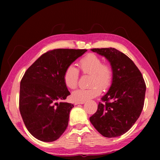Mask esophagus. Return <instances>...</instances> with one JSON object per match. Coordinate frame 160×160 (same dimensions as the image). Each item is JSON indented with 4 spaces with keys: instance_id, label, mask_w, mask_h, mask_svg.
Here are the masks:
<instances>
[{
    "instance_id": "obj_1",
    "label": "esophagus",
    "mask_w": 160,
    "mask_h": 160,
    "mask_svg": "<svg viewBox=\"0 0 160 160\" xmlns=\"http://www.w3.org/2000/svg\"><path fill=\"white\" fill-rule=\"evenodd\" d=\"M84 102H85L84 101H82V102H80V101H76V102H75V104L76 105H77V104H84Z\"/></svg>"
}]
</instances>
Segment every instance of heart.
Wrapping results in <instances>:
<instances>
[{"mask_svg": "<svg viewBox=\"0 0 160 160\" xmlns=\"http://www.w3.org/2000/svg\"><path fill=\"white\" fill-rule=\"evenodd\" d=\"M79 68L83 74L91 75L88 89H80L72 93V98L76 101H86L99 96L101 89L110 88L114 79L113 66L108 62H103L102 59L94 53H88L79 61ZM80 72L73 65L68 67L64 73V82L71 89H75L78 85Z\"/></svg>", "mask_w": 160, "mask_h": 160, "instance_id": "heart-1", "label": "heart"}]
</instances>
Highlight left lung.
I'll use <instances>...</instances> for the list:
<instances>
[{
    "label": "left lung",
    "instance_id": "1",
    "mask_svg": "<svg viewBox=\"0 0 160 160\" xmlns=\"http://www.w3.org/2000/svg\"><path fill=\"white\" fill-rule=\"evenodd\" d=\"M106 57L114 69V79L109 90L101 98L97 111L90 122L106 138L121 136L140 117L143 109L146 83L132 60L114 48L91 49Z\"/></svg>",
    "mask_w": 160,
    "mask_h": 160
}]
</instances>
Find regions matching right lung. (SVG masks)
<instances>
[{
    "instance_id": "right-lung-1",
    "label": "right lung",
    "mask_w": 160,
    "mask_h": 160,
    "mask_svg": "<svg viewBox=\"0 0 160 160\" xmlns=\"http://www.w3.org/2000/svg\"><path fill=\"white\" fill-rule=\"evenodd\" d=\"M87 49H56L43 53L20 81L19 110L26 128L42 142H53L65 131L73 104L58 102L70 95L64 82L67 68Z\"/></svg>"
}]
</instances>
